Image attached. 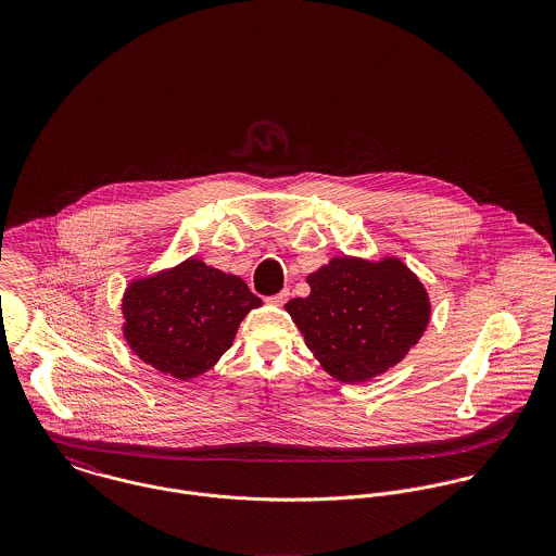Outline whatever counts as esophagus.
Listing matches in <instances>:
<instances>
[{
	"label": "esophagus",
	"instance_id": "34e87169",
	"mask_svg": "<svg viewBox=\"0 0 556 556\" xmlns=\"http://www.w3.org/2000/svg\"><path fill=\"white\" fill-rule=\"evenodd\" d=\"M287 300H289V289H282L280 293L267 298V304H271V306H285Z\"/></svg>",
	"mask_w": 556,
	"mask_h": 556
}]
</instances>
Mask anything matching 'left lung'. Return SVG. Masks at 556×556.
Here are the masks:
<instances>
[{
  "label": "left lung",
  "instance_id": "8db88e82",
  "mask_svg": "<svg viewBox=\"0 0 556 556\" xmlns=\"http://www.w3.org/2000/svg\"><path fill=\"white\" fill-rule=\"evenodd\" d=\"M308 298L285 308L327 375L342 383L370 381L417 344L430 320L419 278L394 256H336L306 278Z\"/></svg>",
  "mask_w": 556,
  "mask_h": 556
}]
</instances>
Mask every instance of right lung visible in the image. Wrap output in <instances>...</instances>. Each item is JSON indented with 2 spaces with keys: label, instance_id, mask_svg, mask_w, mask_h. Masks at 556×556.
I'll use <instances>...</instances> for the list:
<instances>
[{
  "label": "right lung",
  "instance_id": "right-lung-1",
  "mask_svg": "<svg viewBox=\"0 0 556 556\" xmlns=\"http://www.w3.org/2000/svg\"><path fill=\"white\" fill-rule=\"evenodd\" d=\"M263 302L233 274L199 258L132 280L124 293V338L162 375L190 381L231 349L239 323Z\"/></svg>",
  "mask_w": 556,
  "mask_h": 556
}]
</instances>
